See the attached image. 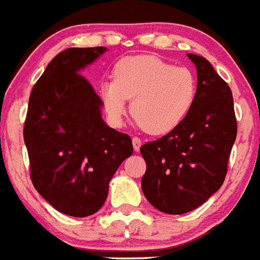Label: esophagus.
I'll return each instance as SVG.
<instances>
[{
  "mask_svg": "<svg viewBox=\"0 0 260 260\" xmlns=\"http://www.w3.org/2000/svg\"><path fill=\"white\" fill-rule=\"evenodd\" d=\"M132 144H133V149H135V152H139L140 148H141V140H140L139 137H133Z\"/></svg>",
  "mask_w": 260,
  "mask_h": 260,
  "instance_id": "esophagus-1",
  "label": "esophagus"
}]
</instances>
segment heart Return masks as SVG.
<instances>
[{
    "instance_id": "1",
    "label": "heart",
    "mask_w": 260,
    "mask_h": 260,
    "mask_svg": "<svg viewBox=\"0 0 260 260\" xmlns=\"http://www.w3.org/2000/svg\"><path fill=\"white\" fill-rule=\"evenodd\" d=\"M103 106L119 124L132 99L131 114L139 127L150 135L177 128L195 102L196 78L186 67H174L155 56H132L117 62L114 81L101 86Z\"/></svg>"
}]
</instances>
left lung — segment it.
<instances>
[{"label": "left lung", "mask_w": 260, "mask_h": 260, "mask_svg": "<svg viewBox=\"0 0 260 260\" xmlns=\"http://www.w3.org/2000/svg\"><path fill=\"white\" fill-rule=\"evenodd\" d=\"M196 65L198 87L184 120L140 149L146 164L143 192L158 211L183 214L205 203L224 183L237 137L232 90L203 56Z\"/></svg>", "instance_id": "left-lung-1"}]
</instances>
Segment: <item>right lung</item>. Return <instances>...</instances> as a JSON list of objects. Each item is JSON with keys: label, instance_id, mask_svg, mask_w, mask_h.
<instances>
[{"label": "right lung", "instance_id": "obj_1", "mask_svg": "<svg viewBox=\"0 0 260 260\" xmlns=\"http://www.w3.org/2000/svg\"><path fill=\"white\" fill-rule=\"evenodd\" d=\"M105 47L68 48L48 64L28 99L23 139L36 191L61 213L101 209L108 183L133 153L132 140L101 116L102 101L80 73Z\"/></svg>", "mask_w": 260, "mask_h": 260}]
</instances>
